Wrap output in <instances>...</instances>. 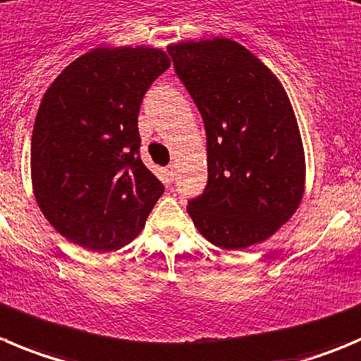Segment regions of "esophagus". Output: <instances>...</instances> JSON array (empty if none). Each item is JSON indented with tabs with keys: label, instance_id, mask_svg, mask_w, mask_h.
I'll list each match as a JSON object with an SVG mask.
<instances>
[{
	"label": "esophagus",
	"instance_id": "34e87169",
	"mask_svg": "<svg viewBox=\"0 0 361 361\" xmlns=\"http://www.w3.org/2000/svg\"><path fill=\"white\" fill-rule=\"evenodd\" d=\"M167 178H169L171 181H174V178H176V165L174 164L167 165Z\"/></svg>",
	"mask_w": 361,
	"mask_h": 361
}]
</instances>
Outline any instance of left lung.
Instances as JSON below:
<instances>
[{
  "instance_id": "8db88e82",
  "label": "left lung",
  "mask_w": 361,
  "mask_h": 361,
  "mask_svg": "<svg viewBox=\"0 0 361 361\" xmlns=\"http://www.w3.org/2000/svg\"><path fill=\"white\" fill-rule=\"evenodd\" d=\"M207 130L208 181L187 212L222 249L264 242L298 210L305 153L287 92L251 51L230 39L167 48Z\"/></svg>"
}]
</instances>
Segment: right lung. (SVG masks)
<instances>
[{
    "label": "right lung",
    "mask_w": 361,
    "mask_h": 361,
    "mask_svg": "<svg viewBox=\"0 0 361 361\" xmlns=\"http://www.w3.org/2000/svg\"><path fill=\"white\" fill-rule=\"evenodd\" d=\"M171 60L153 48H97L42 97L32 133V181L44 217L92 251L130 244L164 194L140 160V103Z\"/></svg>",
    "instance_id": "1"
}]
</instances>
